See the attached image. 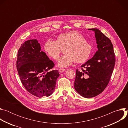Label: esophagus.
<instances>
[{"mask_svg": "<svg viewBox=\"0 0 128 128\" xmlns=\"http://www.w3.org/2000/svg\"><path fill=\"white\" fill-rule=\"evenodd\" d=\"M66 70V69H63V68H60L59 69V72H60V73H62V72H63L64 71H65Z\"/></svg>", "mask_w": 128, "mask_h": 128, "instance_id": "obj_1", "label": "esophagus"}]
</instances>
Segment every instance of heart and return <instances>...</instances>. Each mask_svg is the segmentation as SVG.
Here are the masks:
<instances>
[{
	"label": "heart",
	"mask_w": 128,
	"mask_h": 128,
	"mask_svg": "<svg viewBox=\"0 0 128 128\" xmlns=\"http://www.w3.org/2000/svg\"><path fill=\"white\" fill-rule=\"evenodd\" d=\"M44 50L48 55L58 60L62 50L64 55L58 61V65L67 67L74 62L84 63L87 61L93 52V46L86 42L84 36L76 31H71L60 34L56 41L48 40L44 44Z\"/></svg>",
	"instance_id": "heart-1"
}]
</instances>
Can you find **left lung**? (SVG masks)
I'll return each mask as SVG.
<instances>
[{
  "instance_id": "left-lung-1",
  "label": "left lung",
  "mask_w": 128,
  "mask_h": 128,
  "mask_svg": "<svg viewBox=\"0 0 128 128\" xmlns=\"http://www.w3.org/2000/svg\"><path fill=\"white\" fill-rule=\"evenodd\" d=\"M95 32L98 51L94 57L76 70L74 88L82 96L90 98L101 93L110 81L116 63L111 40L98 29Z\"/></svg>"
}]
</instances>
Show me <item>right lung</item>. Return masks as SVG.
I'll return each mask as SVG.
<instances>
[{
    "instance_id": "right-lung-1",
    "label": "right lung",
    "mask_w": 128,
    "mask_h": 128,
    "mask_svg": "<svg viewBox=\"0 0 128 128\" xmlns=\"http://www.w3.org/2000/svg\"><path fill=\"white\" fill-rule=\"evenodd\" d=\"M54 66L36 40L26 41L18 50V74L26 90L35 96L48 97L55 90L60 74L58 70L52 69Z\"/></svg>"
}]
</instances>
